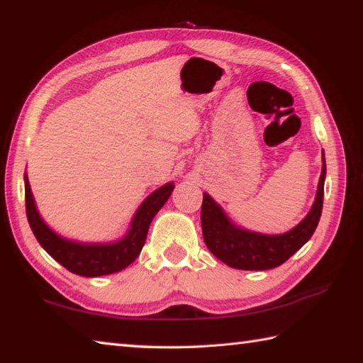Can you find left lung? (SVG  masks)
I'll list each match as a JSON object with an SVG mask.
<instances>
[{
	"instance_id": "8db88e82",
	"label": "left lung",
	"mask_w": 363,
	"mask_h": 363,
	"mask_svg": "<svg viewBox=\"0 0 363 363\" xmlns=\"http://www.w3.org/2000/svg\"><path fill=\"white\" fill-rule=\"evenodd\" d=\"M324 181L325 159L322 155L318 194H315V201L311 211L291 232L276 236L236 228L230 223L219 204H216L208 194H204L201 203V228L204 242L217 259L232 268L260 272V269L282 265L311 238L315 227H318L322 214V201H324Z\"/></svg>"
}]
</instances>
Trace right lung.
<instances>
[{"mask_svg":"<svg viewBox=\"0 0 363 363\" xmlns=\"http://www.w3.org/2000/svg\"><path fill=\"white\" fill-rule=\"evenodd\" d=\"M173 189V184H167L150 194L138 209L128 235L114 245H79V242L67 241L55 235L39 217L35 201H33L30 182L25 177L26 217L39 245L48 250L49 255L54 257L71 273L85 276V278H95V276L121 272L135 262L146 242L150 222L167 203Z\"/></svg>","mask_w":363,"mask_h":363,"instance_id":"1","label":"right lung"}]
</instances>
